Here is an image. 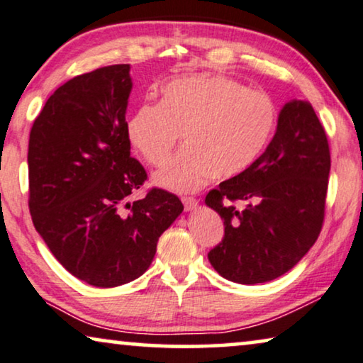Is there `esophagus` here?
<instances>
[{"instance_id":"34e87169","label":"esophagus","mask_w":363,"mask_h":363,"mask_svg":"<svg viewBox=\"0 0 363 363\" xmlns=\"http://www.w3.org/2000/svg\"><path fill=\"white\" fill-rule=\"evenodd\" d=\"M182 203H184V208H186V212H191L199 205V200L196 197H182Z\"/></svg>"}]
</instances>
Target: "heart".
<instances>
[{"mask_svg": "<svg viewBox=\"0 0 363 363\" xmlns=\"http://www.w3.org/2000/svg\"><path fill=\"white\" fill-rule=\"evenodd\" d=\"M160 102H143L127 118L132 148L151 166L164 164L182 132L184 148L155 182L194 192L212 177L230 179L250 167L269 142L277 109L267 93L221 74L172 79Z\"/></svg>", "mask_w": 363, "mask_h": 363, "instance_id": "b5f03b06", "label": "heart"}]
</instances>
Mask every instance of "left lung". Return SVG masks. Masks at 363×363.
Wrapping results in <instances>:
<instances>
[{
    "label": "left lung",
    "instance_id": "left-lung-1",
    "mask_svg": "<svg viewBox=\"0 0 363 363\" xmlns=\"http://www.w3.org/2000/svg\"><path fill=\"white\" fill-rule=\"evenodd\" d=\"M329 169V143L316 112L306 101L286 102L266 151L205 197L225 225L223 240L208 252L216 272L245 285L289 272L321 233ZM236 201L247 207L240 211Z\"/></svg>",
    "mask_w": 363,
    "mask_h": 363
}]
</instances>
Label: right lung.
I'll use <instances>...</instances> for the list:
<instances>
[{"label": "right lung", "instance_id": "right-lung-1", "mask_svg": "<svg viewBox=\"0 0 363 363\" xmlns=\"http://www.w3.org/2000/svg\"><path fill=\"white\" fill-rule=\"evenodd\" d=\"M128 65L79 74L48 97L29 137V210L57 261L83 282L111 289L138 279L160 236L181 215L174 194L150 189L130 156Z\"/></svg>", "mask_w": 363, "mask_h": 363}]
</instances>
